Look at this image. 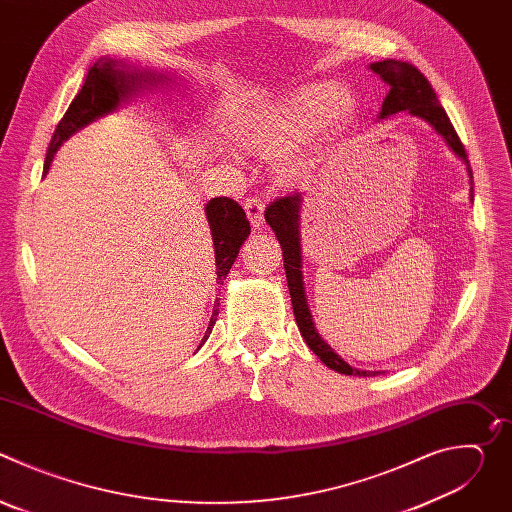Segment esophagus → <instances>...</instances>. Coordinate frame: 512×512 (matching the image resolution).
Here are the masks:
<instances>
[{"instance_id": "34e87169", "label": "esophagus", "mask_w": 512, "mask_h": 512, "mask_svg": "<svg viewBox=\"0 0 512 512\" xmlns=\"http://www.w3.org/2000/svg\"><path fill=\"white\" fill-rule=\"evenodd\" d=\"M243 206H245V212L249 216L253 229H261L263 227V210H265L263 200L261 198H247L243 202Z\"/></svg>"}]
</instances>
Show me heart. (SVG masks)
I'll return each instance as SVG.
<instances>
[{
  "instance_id": "1",
  "label": "heart",
  "mask_w": 512,
  "mask_h": 512,
  "mask_svg": "<svg viewBox=\"0 0 512 512\" xmlns=\"http://www.w3.org/2000/svg\"><path fill=\"white\" fill-rule=\"evenodd\" d=\"M356 111V97L344 83L300 87L241 117L231 139L235 148L273 158L279 180L300 178L320 145L328 141Z\"/></svg>"
}]
</instances>
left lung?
<instances>
[{
    "label": "left lung",
    "instance_id": "8db88e82",
    "mask_svg": "<svg viewBox=\"0 0 512 512\" xmlns=\"http://www.w3.org/2000/svg\"><path fill=\"white\" fill-rule=\"evenodd\" d=\"M375 75L381 77V81L389 87V93L383 101V107L379 111V119H387L395 113L407 111L413 117L423 119L427 125L435 129L437 135H442L448 148L466 164V172L470 178V200H474V188H472V170L470 162L466 156L464 145L444 111V107L437 101L435 91L431 89L429 81L421 75V72L401 60H381L373 62L369 66ZM302 202L304 194L294 192L289 196L277 198L271 202L265 210V221L275 233L281 251H283V267H285V277H287V287H289V298L291 306H294V316L298 322V328L310 346V350L320 356V360L326 364L328 369L340 373V375H354V377H375L381 375L379 371H358L352 369L350 364L340 358L330 344L320 336L316 330L308 298H306V287H304V273H302V237H300V212H302Z\"/></svg>",
    "mask_w": 512,
    "mask_h": 512
}]
</instances>
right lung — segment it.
Wrapping results in <instances>:
<instances>
[{
    "instance_id": "1",
    "label": "right lung",
    "mask_w": 512,
    "mask_h": 512,
    "mask_svg": "<svg viewBox=\"0 0 512 512\" xmlns=\"http://www.w3.org/2000/svg\"><path fill=\"white\" fill-rule=\"evenodd\" d=\"M162 81H172V79H168L166 75H156V72H150V70L148 72L129 70L127 64L117 62L113 58H99L89 68V75L85 79L83 89L75 99H72L68 111L60 119L52 135L50 148L44 160V176L48 174L62 141H66L72 133H77L79 129L93 123L95 119L115 111L121 103L129 101L143 87L148 89V85H156ZM204 212H206V221H208L212 245H214L216 283L223 285L239 255L241 245L251 235V225L247 221L245 210L233 198H225V196L212 198L206 202ZM216 316H218V310L212 312L204 340L210 336Z\"/></svg>"
}]
</instances>
